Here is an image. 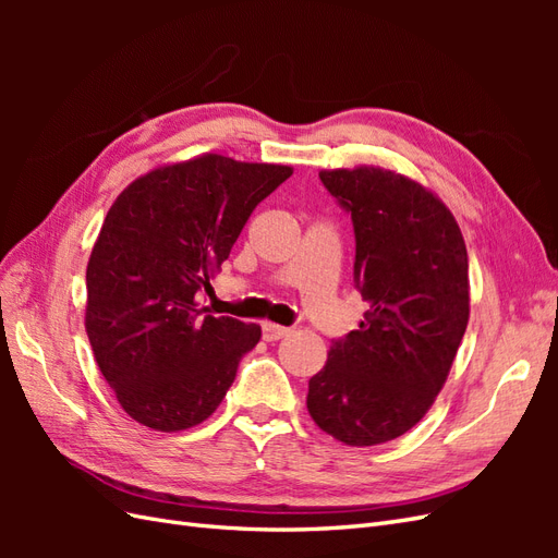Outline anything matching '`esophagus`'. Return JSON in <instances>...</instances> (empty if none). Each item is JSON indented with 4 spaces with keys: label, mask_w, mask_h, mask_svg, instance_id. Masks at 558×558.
<instances>
[{
    "label": "esophagus",
    "mask_w": 558,
    "mask_h": 558,
    "mask_svg": "<svg viewBox=\"0 0 558 558\" xmlns=\"http://www.w3.org/2000/svg\"><path fill=\"white\" fill-rule=\"evenodd\" d=\"M289 332H291V328H283V326H277V324H263V340L265 342H277Z\"/></svg>",
    "instance_id": "34e87169"
}]
</instances>
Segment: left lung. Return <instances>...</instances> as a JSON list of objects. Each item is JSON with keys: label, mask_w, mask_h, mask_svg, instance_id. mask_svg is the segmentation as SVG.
Segmentation results:
<instances>
[{"label": "left lung", "mask_w": 558, "mask_h": 558, "mask_svg": "<svg viewBox=\"0 0 558 558\" xmlns=\"http://www.w3.org/2000/svg\"><path fill=\"white\" fill-rule=\"evenodd\" d=\"M356 240L359 330L337 337L310 379L316 426L351 447L396 440L428 412L470 314L468 253L451 211L424 185L379 167L318 172Z\"/></svg>", "instance_id": "1"}]
</instances>
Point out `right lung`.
<instances>
[{
  "label": "right lung",
  "mask_w": 558,
  "mask_h": 558,
  "mask_svg": "<svg viewBox=\"0 0 558 558\" xmlns=\"http://www.w3.org/2000/svg\"><path fill=\"white\" fill-rule=\"evenodd\" d=\"M293 174L283 165L202 156L150 172L118 195L93 246L86 330L121 408L172 433L226 398L260 328L197 302L248 216Z\"/></svg>",
  "instance_id": "obj_1"
}]
</instances>
